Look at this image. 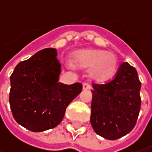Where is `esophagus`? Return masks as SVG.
<instances>
[{
	"instance_id": "obj_1",
	"label": "esophagus",
	"mask_w": 152,
	"mask_h": 152,
	"mask_svg": "<svg viewBox=\"0 0 152 152\" xmlns=\"http://www.w3.org/2000/svg\"><path fill=\"white\" fill-rule=\"evenodd\" d=\"M83 89H90L91 88V86L88 83H83Z\"/></svg>"
}]
</instances>
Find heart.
Listing matches in <instances>:
<instances>
[{
	"label": "heart",
	"mask_w": 152,
	"mask_h": 152,
	"mask_svg": "<svg viewBox=\"0 0 152 152\" xmlns=\"http://www.w3.org/2000/svg\"><path fill=\"white\" fill-rule=\"evenodd\" d=\"M73 64L82 69H88L90 77L98 83H105L116 72L118 60L115 54L104 50L83 49L72 55Z\"/></svg>",
	"instance_id": "1"
}]
</instances>
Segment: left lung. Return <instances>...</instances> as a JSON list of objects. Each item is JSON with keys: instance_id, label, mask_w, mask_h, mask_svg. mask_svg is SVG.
I'll return each mask as SVG.
<instances>
[{"instance_id": "8db88e82", "label": "left lung", "mask_w": 152, "mask_h": 152, "mask_svg": "<svg viewBox=\"0 0 152 152\" xmlns=\"http://www.w3.org/2000/svg\"><path fill=\"white\" fill-rule=\"evenodd\" d=\"M93 88L90 122L96 134L115 140L131 132L141 105V83L135 68L124 62L113 80L93 83Z\"/></svg>"}]
</instances>
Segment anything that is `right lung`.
Returning <instances> with one entry per match:
<instances>
[{"instance_id": "right-lung-1", "label": "right lung", "mask_w": 152, "mask_h": 152, "mask_svg": "<svg viewBox=\"0 0 152 152\" xmlns=\"http://www.w3.org/2000/svg\"><path fill=\"white\" fill-rule=\"evenodd\" d=\"M54 48L39 51L17 64L10 76L9 103L13 118L32 132L55 128L69 104L83 89L76 83H58L60 64Z\"/></svg>"}]
</instances>
